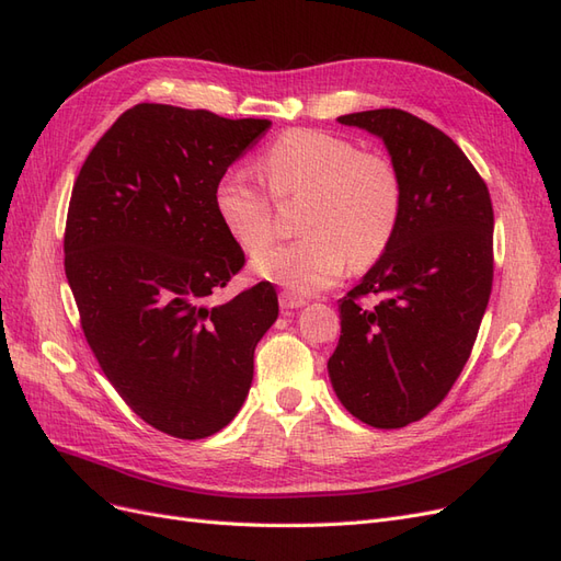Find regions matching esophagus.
I'll return each instance as SVG.
<instances>
[{"label": "esophagus", "mask_w": 561, "mask_h": 561, "mask_svg": "<svg viewBox=\"0 0 561 561\" xmlns=\"http://www.w3.org/2000/svg\"><path fill=\"white\" fill-rule=\"evenodd\" d=\"M307 299L295 295V293H280V307L283 309H301Z\"/></svg>", "instance_id": "1"}]
</instances>
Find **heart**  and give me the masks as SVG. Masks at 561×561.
Listing matches in <instances>:
<instances>
[{
	"mask_svg": "<svg viewBox=\"0 0 561 561\" xmlns=\"http://www.w3.org/2000/svg\"><path fill=\"white\" fill-rule=\"evenodd\" d=\"M260 173L276 203L301 198L297 241L254 260V271L295 295L332 285L346 264L367 268L388 250L402 215V180L396 163L363 151L342 135L295 128L260 159ZM215 213L245 254L274 239V210L264 192L241 173L217 182Z\"/></svg>",
	"mask_w": 561,
	"mask_h": 561,
	"instance_id": "b5f03b06",
	"label": "heart"
}]
</instances>
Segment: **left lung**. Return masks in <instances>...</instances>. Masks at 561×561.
Here are the masks:
<instances>
[{
    "mask_svg": "<svg viewBox=\"0 0 561 561\" xmlns=\"http://www.w3.org/2000/svg\"><path fill=\"white\" fill-rule=\"evenodd\" d=\"M339 122L383 140L402 215L388 250L339 299L328 371L355 419L402 428L445 400L470 358L494 280V208L461 147L423 118L386 107Z\"/></svg>",
    "mask_w": 561,
    "mask_h": 561,
    "instance_id": "obj_1",
    "label": "left lung"
}]
</instances>
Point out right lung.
Wrapping results in <instances>:
<instances>
[{
	"instance_id": "obj_1",
	"label": "right lung",
	"mask_w": 561,
	"mask_h": 561,
	"mask_svg": "<svg viewBox=\"0 0 561 561\" xmlns=\"http://www.w3.org/2000/svg\"><path fill=\"white\" fill-rule=\"evenodd\" d=\"M268 126L142 103L77 175L65 276L83 336L116 393L165 435L201 439L239 414L254 346L278 318L266 280L208 304L245 264L215 213V186Z\"/></svg>"
}]
</instances>
